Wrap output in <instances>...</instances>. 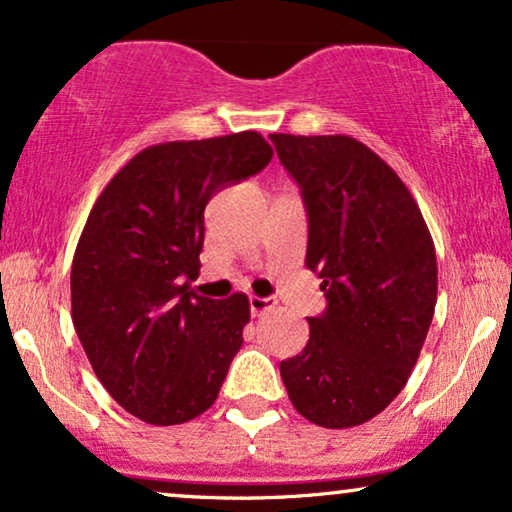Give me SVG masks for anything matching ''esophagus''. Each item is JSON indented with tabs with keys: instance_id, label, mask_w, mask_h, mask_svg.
I'll return each instance as SVG.
<instances>
[{
	"instance_id": "34e87169",
	"label": "esophagus",
	"mask_w": 512,
	"mask_h": 512,
	"mask_svg": "<svg viewBox=\"0 0 512 512\" xmlns=\"http://www.w3.org/2000/svg\"><path fill=\"white\" fill-rule=\"evenodd\" d=\"M274 306H276L274 297H257V295L250 297V313H252V316H262V313L271 311Z\"/></svg>"
}]
</instances>
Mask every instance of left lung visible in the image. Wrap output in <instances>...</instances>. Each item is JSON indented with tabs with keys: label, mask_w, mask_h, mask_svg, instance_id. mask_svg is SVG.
<instances>
[{
	"label": "left lung",
	"mask_w": 512,
	"mask_h": 512,
	"mask_svg": "<svg viewBox=\"0 0 512 512\" xmlns=\"http://www.w3.org/2000/svg\"><path fill=\"white\" fill-rule=\"evenodd\" d=\"M309 217L306 267L327 309L281 363L295 410L325 428L360 426L403 391L438 299L424 215L395 170L349 135L271 133Z\"/></svg>",
	"instance_id": "obj_1"
}]
</instances>
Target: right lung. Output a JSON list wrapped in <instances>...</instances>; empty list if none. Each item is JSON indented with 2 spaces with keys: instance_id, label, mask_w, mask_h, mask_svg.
<instances>
[{
  "instance_id": "right-lung-1",
  "label": "right lung",
  "mask_w": 512,
  "mask_h": 512,
  "mask_svg": "<svg viewBox=\"0 0 512 512\" xmlns=\"http://www.w3.org/2000/svg\"><path fill=\"white\" fill-rule=\"evenodd\" d=\"M271 156L255 131L161 142L135 154L88 215L72 260V323L100 384L147 424L206 412L241 349L248 297L217 302L189 281L208 201Z\"/></svg>"
}]
</instances>
